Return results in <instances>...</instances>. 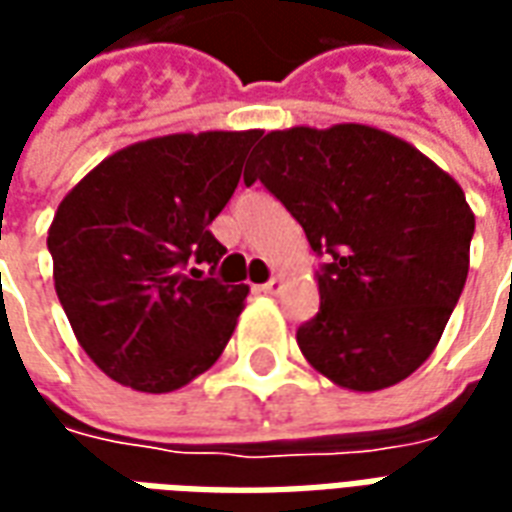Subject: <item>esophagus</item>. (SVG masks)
Segmentation results:
<instances>
[{"label": "esophagus", "instance_id": "34e87169", "mask_svg": "<svg viewBox=\"0 0 512 512\" xmlns=\"http://www.w3.org/2000/svg\"><path fill=\"white\" fill-rule=\"evenodd\" d=\"M282 285H285V282H282L279 277H274V279H268L266 285H260V290H263V293H279V290H282Z\"/></svg>", "mask_w": 512, "mask_h": 512}]
</instances>
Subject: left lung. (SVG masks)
Segmentation results:
<instances>
[{
  "instance_id": "8db88e82",
  "label": "left lung",
  "mask_w": 512,
  "mask_h": 512,
  "mask_svg": "<svg viewBox=\"0 0 512 512\" xmlns=\"http://www.w3.org/2000/svg\"><path fill=\"white\" fill-rule=\"evenodd\" d=\"M304 227L321 310L296 343L351 392L400 384L439 345L469 274L474 213L450 172L406 139L362 126L268 131L244 169Z\"/></svg>"
}]
</instances>
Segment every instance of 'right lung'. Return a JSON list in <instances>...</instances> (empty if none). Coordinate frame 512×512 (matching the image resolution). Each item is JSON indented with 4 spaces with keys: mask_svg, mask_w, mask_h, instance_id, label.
<instances>
[{
    "mask_svg": "<svg viewBox=\"0 0 512 512\" xmlns=\"http://www.w3.org/2000/svg\"><path fill=\"white\" fill-rule=\"evenodd\" d=\"M260 136L200 131L117 150L62 197L54 290L84 354L117 384L164 395L222 356L249 288L205 277L227 252L211 222Z\"/></svg>",
    "mask_w": 512,
    "mask_h": 512,
    "instance_id": "1",
    "label": "right lung"
}]
</instances>
